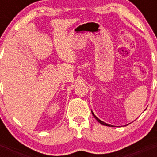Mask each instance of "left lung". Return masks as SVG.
<instances>
[{
  "label": "left lung",
  "instance_id": "left-lung-1",
  "mask_svg": "<svg viewBox=\"0 0 157 157\" xmlns=\"http://www.w3.org/2000/svg\"><path fill=\"white\" fill-rule=\"evenodd\" d=\"M91 112H92V114H93V116H94V117L95 118L96 120H98V122H99L100 123H101V124H102V125H105V126H108V127H113V126L112 125H110V124H108V123H105V122H103V121H101V120H100V119H98V117H97V116H95V115L94 114V112H93V111H91Z\"/></svg>",
  "mask_w": 157,
  "mask_h": 157
}]
</instances>
